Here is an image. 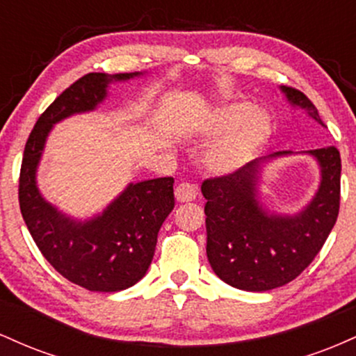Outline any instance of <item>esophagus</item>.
Here are the masks:
<instances>
[{
  "label": "esophagus",
  "mask_w": 356,
  "mask_h": 356,
  "mask_svg": "<svg viewBox=\"0 0 356 356\" xmlns=\"http://www.w3.org/2000/svg\"><path fill=\"white\" fill-rule=\"evenodd\" d=\"M174 194H175V199H177L179 202H191V201H194L195 195H197V187L192 186V184H189V182H182L175 187Z\"/></svg>",
  "instance_id": "1"
}]
</instances>
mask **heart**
<instances>
[{"instance_id":"obj_1","label":"heart","mask_w":356,"mask_h":356,"mask_svg":"<svg viewBox=\"0 0 356 356\" xmlns=\"http://www.w3.org/2000/svg\"><path fill=\"white\" fill-rule=\"evenodd\" d=\"M271 113L266 108H254L244 100L224 102L194 125V136L201 140H218L206 152L204 164L211 172L229 175L244 169L273 136Z\"/></svg>"}]
</instances>
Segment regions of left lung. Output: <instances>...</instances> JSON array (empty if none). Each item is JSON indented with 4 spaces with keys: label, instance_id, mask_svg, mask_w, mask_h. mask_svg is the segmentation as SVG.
<instances>
[{
    "label": "left lung",
    "instance_id": "8db88e82",
    "mask_svg": "<svg viewBox=\"0 0 356 356\" xmlns=\"http://www.w3.org/2000/svg\"><path fill=\"white\" fill-rule=\"evenodd\" d=\"M291 107L321 122L312 100L291 87H280ZM320 167L313 199L295 214L269 211L259 199L263 167L293 155L283 150L256 159L238 172L202 182L206 197L207 259L224 283L243 291H269L300 276L320 252L340 209L341 159L337 147L305 150Z\"/></svg>",
    "mask_w": 356,
    "mask_h": 356
}]
</instances>
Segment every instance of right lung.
Segmentation results:
<instances>
[{
  "mask_svg": "<svg viewBox=\"0 0 356 356\" xmlns=\"http://www.w3.org/2000/svg\"><path fill=\"white\" fill-rule=\"evenodd\" d=\"M145 73H88L70 85L42 113L24 145L19 174V209L44 259L61 276L88 291L115 293L145 276L157 234L174 209V179L130 182L100 214L75 219L43 197L36 184L40 161L53 125L93 112L113 81Z\"/></svg>",
  "mask_w": 356,
  "mask_h": 356,
  "instance_id": "right-lung-1",
  "label": "right lung"
}]
</instances>
